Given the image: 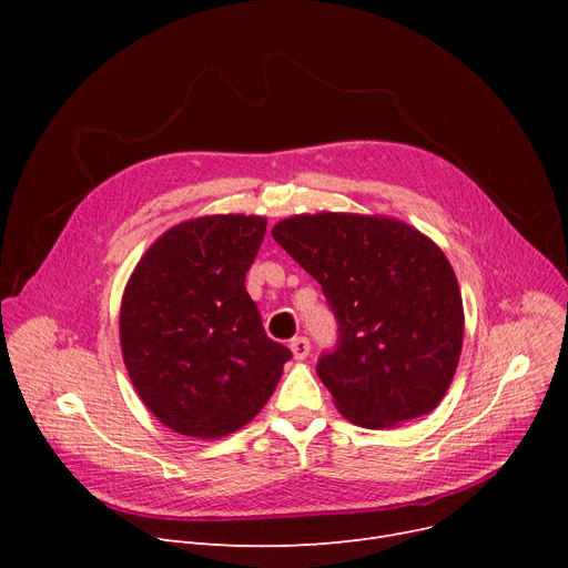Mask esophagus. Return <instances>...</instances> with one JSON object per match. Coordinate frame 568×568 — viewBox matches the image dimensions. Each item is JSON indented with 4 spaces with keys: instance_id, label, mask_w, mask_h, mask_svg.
Wrapping results in <instances>:
<instances>
[{
    "instance_id": "34e87169",
    "label": "esophagus",
    "mask_w": 568,
    "mask_h": 568,
    "mask_svg": "<svg viewBox=\"0 0 568 568\" xmlns=\"http://www.w3.org/2000/svg\"><path fill=\"white\" fill-rule=\"evenodd\" d=\"M290 349H292V356L296 362H304L311 352V341L306 336H296L290 341Z\"/></svg>"
}]
</instances>
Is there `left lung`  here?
<instances>
[{"mask_svg":"<svg viewBox=\"0 0 568 568\" xmlns=\"http://www.w3.org/2000/svg\"><path fill=\"white\" fill-rule=\"evenodd\" d=\"M322 285L338 347L317 375L362 428H396L433 412L456 375L465 311L452 262L392 216L296 214L272 230Z\"/></svg>","mask_w":568,"mask_h":568,"instance_id":"8db88e82","label":"left lung"}]
</instances>
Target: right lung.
Wrapping results in <instances>:
<instances>
[{
	"label": "right lung",
	"mask_w": 568,
	"mask_h": 568,
	"mask_svg": "<svg viewBox=\"0 0 568 568\" xmlns=\"http://www.w3.org/2000/svg\"><path fill=\"white\" fill-rule=\"evenodd\" d=\"M264 232L255 214L184 221L146 248L124 287V366L144 407L179 435L244 428L292 356L264 334L244 283Z\"/></svg>",
	"instance_id": "obj_1"
}]
</instances>
